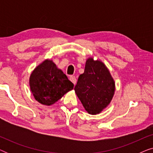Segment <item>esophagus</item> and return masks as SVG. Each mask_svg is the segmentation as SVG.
Instances as JSON below:
<instances>
[{"instance_id": "34e87169", "label": "esophagus", "mask_w": 153, "mask_h": 153, "mask_svg": "<svg viewBox=\"0 0 153 153\" xmlns=\"http://www.w3.org/2000/svg\"><path fill=\"white\" fill-rule=\"evenodd\" d=\"M70 80L72 81V82L74 83V84H76V79L75 76H70Z\"/></svg>"}]
</instances>
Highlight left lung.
I'll return each instance as SVG.
<instances>
[{"label": "left lung", "mask_w": 153, "mask_h": 153, "mask_svg": "<svg viewBox=\"0 0 153 153\" xmlns=\"http://www.w3.org/2000/svg\"><path fill=\"white\" fill-rule=\"evenodd\" d=\"M74 91L85 109L94 115L101 112L111 101L115 83L106 67L91 58L87 60Z\"/></svg>", "instance_id": "left-lung-1"}]
</instances>
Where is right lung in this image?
Listing matches in <instances>:
<instances>
[{
  "label": "right lung",
  "mask_w": 153,
  "mask_h": 153,
  "mask_svg": "<svg viewBox=\"0 0 153 153\" xmlns=\"http://www.w3.org/2000/svg\"><path fill=\"white\" fill-rule=\"evenodd\" d=\"M30 86L35 100L49 106L72 90L74 84L51 60H47L32 72Z\"/></svg>",
  "instance_id": "obj_1"
}]
</instances>
